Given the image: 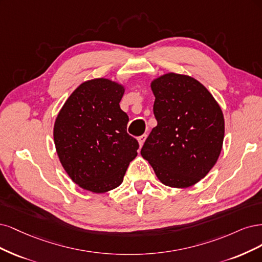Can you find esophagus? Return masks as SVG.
Segmentation results:
<instances>
[{
  "label": "esophagus",
  "instance_id": "esophagus-1",
  "mask_svg": "<svg viewBox=\"0 0 262 262\" xmlns=\"http://www.w3.org/2000/svg\"><path fill=\"white\" fill-rule=\"evenodd\" d=\"M146 138H147V135H141L140 137H138V138H137L138 143H139V146H140V147L143 145V142H145Z\"/></svg>",
  "mask_w": 262,
  "mask_h": 262
}]
</instances>
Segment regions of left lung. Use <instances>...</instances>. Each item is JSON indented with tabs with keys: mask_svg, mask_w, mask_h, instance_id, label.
Here are the masks:
<instances>
[{
	"mask_svg": "<svg viewBox=\"0 0 262 262\" xmlns=\"http://www.w3.org/2000/svg\"><path fill=\"white\" fill-rule=\"evenodd\" d=\"M158 125L140 155L165 186L187 188L210 172L221 154L224 116L217 101L191 76L165 73L152 79Z\"/></svg>",
	"mask_w": 262,
	"mask_h": 262,
	"instance_id": "1",
	"label": "left lung"
}]
</instances>
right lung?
I'll use <instances>...</instances> for the list:
<instances>
[{"instance_id":"right-lung-1","label":"right lung","mask_w":262,"mask_h":262,"mask_svg":"<svg viewBox=\"0 0 262 262\" xmlns=\"http://www.w3.org/2000/svg\"><path fill=\"white\" fill-rule=\"evenodd\" d=\"M123 83L108 78L83 81L58 112L53 138L58 160L82 189L103 193L119 187L137 156L138 141L126 132L120 102Z\"/></svg>"}]
</instances>
